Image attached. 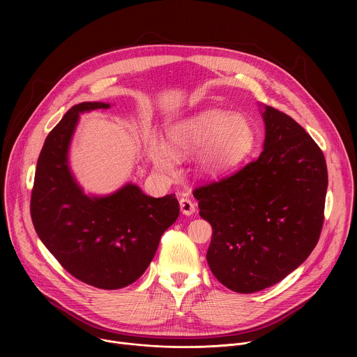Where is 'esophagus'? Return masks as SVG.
Returning a JSON list of instances; mask_svg holds the SVG:
<instances>
[{
    "mask_svg": "<svg viewBox=\"0 0 357 357\" xmlns=\"http://www.w3.org/2000/svg\"><path fill=\"white\" fill-rule=\"evenodd\" d=\"M179 206H181L182 215H185V216H190L195 213V203L188 197H182L179 200Z\"/></svg>",
    "mask_w": 357,
    "mask_h": 357,
    "instance_id": "obj_1",
    "label": "esophagus"
}]
</instances>
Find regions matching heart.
Returning <instances> with one entry per match:
<instances>
[{"label":"heart","mask_w":357,"mask_h":357,"mask_svg":"<svg viewBox=\"0 0 357 357\" xmlns=\"http://www.w3.org/2000/svg\"><path fill=\"white\" fill-rule=\"evenodd\" d=\"M168 146L151 142L149 155L155 168L172 172L174 155L186 158L203 151L200 168L219 175L244 160L254 145V130L247 119L223 110H209L179 121L168 130Z\"/></svg>","instance_id":"b5f03b06"}]
</instances>
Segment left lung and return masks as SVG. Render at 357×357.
Returning <instances> with one entry per match:
<instances>
[{
  "label": "left lung",
  "mask_w": 357,
  "mask_h": 357,
  "mask_svg": "<svg viewBox=\"0 0 357 357\" xmlns=\"http://www.w3.org/2000/svg\"><path fill=\"white\" fill-rule=\"evenodd\" d=\"M264 148L237 172L193 190L213 229L208 264L229 289L268 288L308 259L328 189L324 152L295 120L264 106Z\"/></svg>",
  "instance_id": "8db88e82"
}]
</instances>
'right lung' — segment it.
Returning a JSON list of instances; mask_svg holds the SVG:
<instances>
[{"instance_id":"right-lung-1","label":"right lung","mask_w":357,"mask_h":357,"mask_svg":"<svg viewBox=\"0 0 357 357\" xmlns=\"http://www.w3.org/2000/svg\"><path fill=\"white\" fill-rule=\"evenodd\" d=\"M109 107L76 105L49 132L36 164L31 218L68 273L96 288L119 289L148 268L162 233L179 216V203L175 193L152 197L134 183L107 196H89L79 186L68 158L79 114Z\"/></svg>"}]
</instances>
